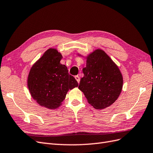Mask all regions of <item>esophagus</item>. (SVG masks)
Returning a JSON list of instances; mask_svg holds the SVG:
<instances>
[{
	"label": "esophagus",
	"mask_w": 153,
	"mask_h": 153,
	"mask_svg": "<svg viewBox=\"0 0 153 153\" xmlns=\"http://www.w3.org/2000/svg\"><path fill=\"white\" fill-rule=\"evenodd\" d=\"M75 78L76 80L77 81V82H78V83H79V82H80V77L78 76H75Z\"/></svg>",
	"instance_id": "obj_1"
}]
</instances>
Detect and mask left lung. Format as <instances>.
<instances>
[{"mask_svg": "<svg viewBox=\"0 0 153 153\" xmlns=\"http://www.w3.org/2000/svg\"><path fill=\"white\" fill-rule=\"evenodd\" d=\"M84 76L78 86L88 103L104 109L117 100L122 91L123 78L118 66L103 50L97 49L87 57Z\"/></svg>", "mask_w": 153, "mask_h": 153, "instance_id": "1", "label": "left lung"}]
</instances>
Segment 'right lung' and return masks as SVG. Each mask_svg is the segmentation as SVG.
Here are the masks:
<instances>
[{
	"mask_svg": "<svg viewBox=\"0 0 153 153\" xmlns=\"http://www.w3.org/2000/svg\"><path fill=\"white\" fill-rule=\"evenodd\" d=\"M62 56L55 48L47 50L32 66L27 79L30 93L39 105L56 109L65 99L69 89L78 86L68 68L60 61Z\"/></svg>",
	"mask_w": 153,
	"mask_h": 153,
	"instance_id": "obj_1",
	"label": "right lung"
}]
</instances>
